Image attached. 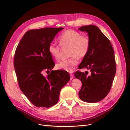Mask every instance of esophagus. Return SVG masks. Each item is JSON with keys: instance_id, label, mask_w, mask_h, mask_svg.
<instances>
[{"instance_id": "1", "label": "esophagus", "mask_w": 130, "mask_h": 130, "mask_svg": "<svg viewBox=\"0 0 130 130\" xmlns=\"http://www.w3.org/2000/svg\"><path fill=\"white\" fill-rule=\"evenodd\" d=\"M70 76H71V79H73L74 78V76L72 74H70Z\"/></svg>"}]
</instances>
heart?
<instances>
[{
	"mask_svg": "<svg viewBox=\"0 0 130 130\" xmlns=\"http://www.w3.org/2000/svg\"><path fill=\"white\" fill-rule=\"evenodd\" d=\"M59 45L62 47H68V56L71 57L59 62L56 67L59 70L72 72L78 64L77 58L82 59L87 55L90 46L89 38L73 30H67L58 37ZM51 43L48 47L50 55L56 60L59 59L60 47Z\"/></svg>",
	"mask_w": 130,
	"mask_h": 130,
	"instance_id": "1",
	"label": "heart"
}]
</instances>
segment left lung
Returning <instances> with one entry per match:
<instances>
[{
    "label": "left lung",
    "mask_w": 130,
    "mask_h": 130,
    "mask_svg": "<svg viewBox=\"0 0 130 130\" xmlns=\"http://www.w3.org/2000/svg\"><path fill=\"white\" fill-rule=\"evenodd\" d=\"M79 30L88 33L90 46L78 68L90 69L91 72L90 76H87L88 72L75 73V77L82 83L79 97L86 102H97L107 96L114 79L116 73L114 51L110 40L97 26L84 25Z\"/></svg>",
    "instance_id": "8db88e82"
}]
</instances>
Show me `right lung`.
<instances>
[{"mask_svg":"<svg viewBox=\"0 0 130 130\" xmlns=\"http://www.w3.org/2000/svg\"><path fill=\"white\" fill-rule=\"evenodd\" d=\"M63 29L30 30L24 34L15 51L14 67L19 87L37 107L49 108L56 104L60 90L70 79V75L64 70L51 71L46 77L42 75L55 66L48 47L58 32Z\"/></svg>","mask_w":130,"mask_h":130,"instance_id":"add662e5","label":"right lung"}]
</instances>
